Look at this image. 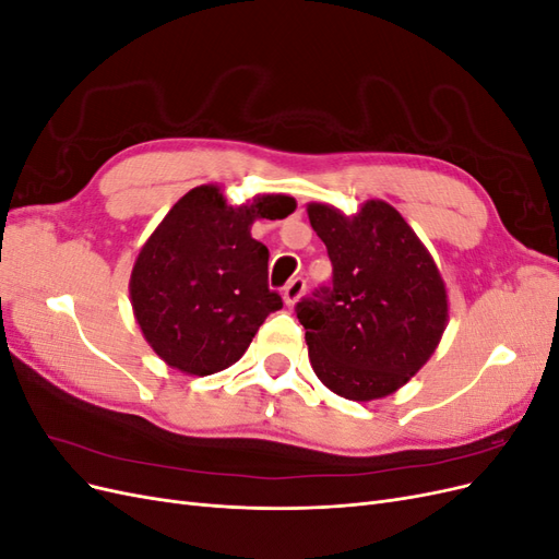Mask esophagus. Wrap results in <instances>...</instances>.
<instances>
[{"label": "esophagus", "mask_w": 559, "mask_h": 559, "mask_svg": "<svg viewBox=\"0 0 559 559\" xmlns=\"http://www.w3.org/2000/svg\"><path fill=\"white\" fill-rule=\"evenodd\" d=\"M306 294V280L302 277H294L289 284H286L284 289V302L286 308H296V302Z\"/></svg>", "instance_id": "1"}]
</instances>
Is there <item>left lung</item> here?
<instances>
[{
	"mask_svg": "<svg viewBox=\"0 0 559 559\" xmlns=\"http://www.w3.org/2000/svg\"><path fill=\"white\" fill-rule=\"evenodd\" d=\"M333 284L300 300L310 364L333 394L376 401L425 366L448 326V292L429 249L384 200L357 214L310 202Z\"/></svg>",
	"mask_w": 559,
	"mask_h": 559,
	"instance_id": "1",
	"label": "left lung"
}]
</instances>
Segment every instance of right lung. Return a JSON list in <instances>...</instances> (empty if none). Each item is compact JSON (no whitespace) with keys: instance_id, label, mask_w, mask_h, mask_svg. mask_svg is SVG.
Segmentation results:
<instances>
[{"instance_id":"1","label":"right lung","mask_w":559,"mask_h":559,"mask_svg":"<svg viewBox=\"0 0 559 559\" xmlns=\"http://www.w3.org/2000/svg\"><path fill=\"white\" fill-rule=\"evenodd\" d=\"M296 200L257 195L233 207L216 183H202L165 214L142 245L130 275V302L144 341L186 376L233 366L270 312L267 247L251 238L257 218H284Z\"/></svg>"}]
</instances>
